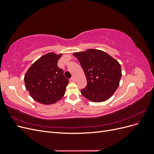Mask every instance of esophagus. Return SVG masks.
Instances as JSON below:
<instances>
[{
  "label": "esophagus",
  "mask_w": 154,
  "mask_h": 154,
  "mask_svg": "<svg viewBox=\"0 0 154 154\" xmlns=\"http://www.w3.org/2000/svg\"><path fill=\"white\" fill-rule=\"evenodd\" d=\"M71 80L72 82H76V78H75V77L72 76V77L71 78Z\"/></svg>",
  "instance_id": "obj_1"
}]
</instances>
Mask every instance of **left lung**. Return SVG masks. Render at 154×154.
Instances as JSON below:
<instances>
[{
	"label": "left lung",
	"mask_w": 154,
	"mask_h": 154,
	"mask_svg": "<svg viewBox=\"0 0 154 154\" xmlns=\"http://www.w3.org/2000/svg\"><path fill=\"white\" fill-rule=\"evenodd\" d=\"M73 55L80 62L87 82L82 94L92 102L109 100L119 85L122 75L119 63L99 49H89Z\"/></svg>",
	"instance_id": "8db88e82"
}]
</instances>
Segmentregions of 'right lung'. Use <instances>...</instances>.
<instances>
[{
    "label": "right lung",
    "instance_id": "1",
    "mask_svg": "<svg viewBox=\"0 0 154 154\" xmlns=\"http://www.w3.org/2000/svg\"><path fill=\"white\" fill-rule=\"evenodd\" d=\"M63 54L49 53L32 63L24 75L26 89L35 101L43 105L57 103L64 96L69 80L57 66Z\"/></svg>",
    "mask_w": 154,
    "mask_h": 154
}]
</instances>
